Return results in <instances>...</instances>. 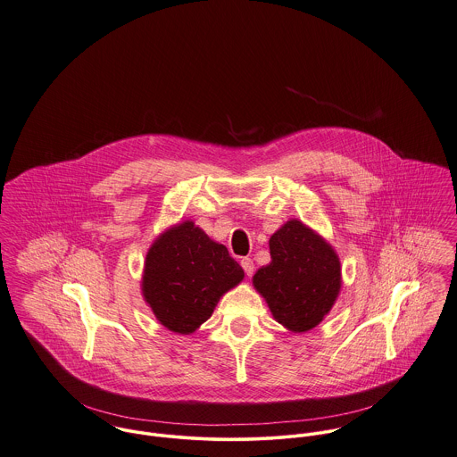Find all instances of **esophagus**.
<instances>
[{
	"mask_svg": "<svg viewBox=\"0 0 457 457\" xmlns=\"http://www.w3.org/2000/svg\"><path fill=\"white\" fill-rule=\"evenodd\" d=\"M240 264H242V268H244V271L251 277L253 273V262L251 257H244L242 261H240Z\"/></svg>",
	"mask_w": 457,
	"mask_h": 457,
	"instance_id": "obj_1",
	"label": "esophagus"
}]
</instances>
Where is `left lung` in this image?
I'll list each match as a JSON object with an SVG mask.
<instances>
[{"label": "left lung", "mask_w": 457, "mask_h": 457, "mask_svg": "<svg viewBox=\"0 0 457 457\" xmlns=\"http://www.w3.org/2000/svg\"><path fill=\"white\" fill-rule=\"evenodd\" d=\"M270 264L253 277L273 319L287 331L306 333L331 312L342 289V264L333 245L298 219L270 237Z\"/></svg>", "instance_id": "left-lung-1"}]
</instances>
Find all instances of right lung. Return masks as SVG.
<instances>
[{
  "label": "right lung",
  "instance_id": "1",
  "mask_svg": "<svg viewBox=\"0 0 457 457\" xmlns=\"http://www.w3.org/2000/svg\"><path fill=\"white\" fill-rule=\"evenodd\" d=\"M244 277L242 266L222 244L193 220H184L166 228L149 247L142 296L166 329L191 335Z\"/></svg>",
  "mask_w": 457,
  "mask_h": 457
}]
</instances>
